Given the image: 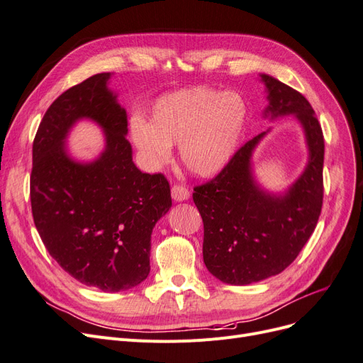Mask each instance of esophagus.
I'll return each instance as SVG.
<instances>
[{"mask_svg": "<svg viewBox=\"0 0 363 363\" xmlns=\"http://www.w3.org/2000/svg\"><path fill=\"white\" fill-rule=\"evenodd\" d=\"M171 195H172L174 201H184V200L189 199V189L183 184L175 183V184H172V188H171Z\"/></svg>", "mask_w": 363, "mask_h": 363, "instance_id": "1", "label": "esophagus"}]
</instances>
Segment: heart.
<instances>
[{
  "label": "heart",
  "mask_w": 363,
  "mask_h": 363,
  "mask_svg": "<svg viewBox=\"0 0 363 363\" xmlns=\"http://www.w3.org/2000/svg\"><path fill=\"white\" fill-rule=\"evenodd\" d=\"M248 108L235 92L194 87L160 98L152 107L150 124L136 119L131 136L151 167L171 159V145L180 144V157L196 175L221 171L242 138Z\"/></svg>",
  "instance_id": "b5f03b06"
}]
</instances>
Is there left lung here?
Listing matches in <instances>:
<instances>
[{"mask_svg": "<svg viewBox=\"0 0 363 363\" xmlns=\"http://www.w3.org/2000/svg\"><path fill=\"white\" fill-rule=\"evenodd\" d=\"M269 106L265 116L300 121L309 163L291 188L274 195L252 179L251 155L267 131L240 147L212 180L195 186L192 199L203 218V259L216 279L250 284L281 272L300 255L321 215L324 136L311 103L288 84L262 74Z\"/></svg>", "mask_w": 363, "mask_h": 363, "instance_id": "8db88e82", "label": "left lung"}]
</instances>
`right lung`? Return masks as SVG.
Wrapping results in <instances>:
<instances>
[{
    "label": "right lung",
    "instance_id": "obj_1",
    "mask_svg": "<svg viewBox=\"0 0 363 363\" xmlns=\"http://www.w3.org/2000/svg\"><path fill=\"white\" fill-rule=\"evenodd\" d=\"M108 79L95 74L48 107L33 140L30 200L50 256L86 286L119 292L148 277L152 227L172 200L163 174L140 172L133 163L127 113ZM82 117L106 133V150L91 164L72 161L62 147Z\"/></svg>",
    "mask_w": 363,
    "mask_h": 363
}]
</instances>
